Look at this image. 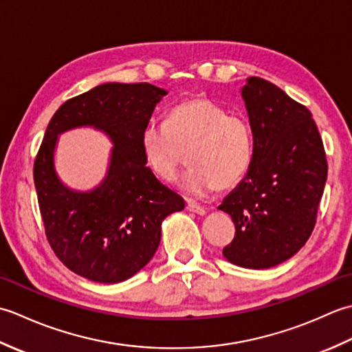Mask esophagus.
<instances>
[{
  "label": "esophagus",
  "mask_w": 352,
  "mask_h": 352,
  "mask_svg": "<svg viewBox=\"0 0 352 352\" xmlns=\"http://www.w3.org/2000/svg\"><path fill=\"white\" fill-rule=\"evenodd\" d=\"M188 210L197 213V214H206L207 213V208L201 207L199 204H195V203H188Z\"/></svg>",
  "instance_id": "1"
}]
</instances>
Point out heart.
Wrapping results in <instances>:
<instances>
[{"instance_id":"b5f03b06","label":"heart","mask_w":352,"mask_h":352,"mask_svg":"<svg viewBox=\"0 0 352 352\" xmlns=\"http://www.w3.org/2000/svg\"><path fill=\"white\" fill-rule=\"evenodd\" d=\"M148 168L163 182H174L186 160L183 188L206 197L216 188L228 189L250 170L254 134L248 119L207 98H190L169 110L166 122L151 119L140 133Z\"/></svg>"}]
</instances>
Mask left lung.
I'll list each match as a JSON object with an SVG mask.
<instances>
[{
  "label": "left lung",
  "instance_id": "left-lung-1",
  "mask_svg": "<svg viewBox=\"0 0 352 352\" xmlns=\"http://www.w3.org/2000/svg\"><path fill=\"white\" fill-rule=\"evenodd\" d=\"M242 96L254 159L219 210L234 222L222 254L233 265L266 269L300 251L316 226L328 163L310 110L269 81L251 77Z\"/></svg>",
  "mask_w": 352,
  "mask_h": 352
}]
</instances>
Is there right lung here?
<instances>
[{
	"mask_svg": "<svg viewBox=\"0 0 352 352\" xmlns=\"http://www.w3.org/2000/svg\"><path fill=\"white\" fill-rule=\"evenodd\" d=\"M166 95L149 83H106L57 109L36 154L33 178L45 236L72 272L96 283H121L144 267L157 250L162 221L184 199L146 166L140 133ZM94 124L114 140L109 174L87 194L66 190L54 172L56 134Z\"/></svg>",
	"mask_w": 352,
	"mask_h": 352,
	"instance_id": "1",
	"label": "right lung"
}]
</instances>
